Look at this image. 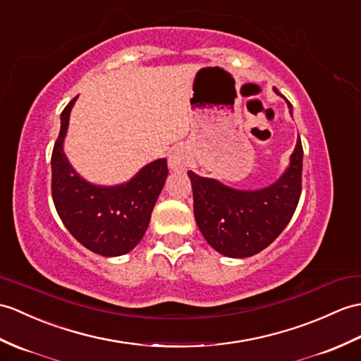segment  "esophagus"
Instances as JSON below:
<instances>
[{
	"instance_id": "obj_1",
	"label": "esophagus",
	"mask_w": 361,
	"mask_h": 361,
	"mask_svg": "<svg viewBox=\"0 0 361 361\" xmlns=\"http://www.w3.org/2000/svg\"><path fill=\"white\" fill-rule=\"evenodd\" d=\"M186 166H188L186 154H184L183 150H180V149L173 150L172 155L169 157V167H171V169L178 171V169H184Z\"/></svg>"
}]
</instances>
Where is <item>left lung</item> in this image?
<instances>
[{
  "instance_id": "8db88e82",
  "label": "left lung",
  "mask_w": 361,
  "mask_h": 361,
  "mask_svg": "<svg viewBox=\"0 0 361 361\" xmlns=\"http://www.w3.org/2000/svg\"><path fill=\"white\" fill-rule=\"evenodd\" d=\"M286 103L292 115V104L288 99ZM301 171L303 146L300 137L288 169L263 189H233L189 171L195 221L206 241L216 252L231 258L262 252L280 235L295 212L301 194Z\"/></svg>"
}]
</instances>
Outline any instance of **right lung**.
I'll use <instances>...</instances> for the list:
<instances>
[{"label":"right lung","instance_id":"1","mask_svg":"<svg viewBox=\"0 0 361 361\" xmlns=\"http://www.w3.org/2000/svg\"><path fill=\"white\" fill-rule=\"evenodd\" d=\"M75 97L61 112V129L52 152V198L58 215L75 240L95 254L130 252L149 226L167 178L166 158L146 164L128 183L98 186L81 178L64 154V137Z\"/></svg>","mask_w":361,"mask_h":361}]
</instances>
